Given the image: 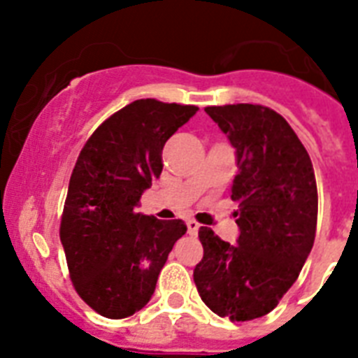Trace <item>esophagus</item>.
<instances>
[{
  "label": "esophagus",
  "instance_id": "34e87169",
  "mask_svg": "<svg viewBox=\"0 0 358 358\" xmlns=\"http://www.w3.org/2000/svg\"><path fill=\"white\" fill-rule=\"evenodd\" d=\"M199 229H201V224L196 223L195 219H189V221H187V232H189L191 236H195L196 232H199Z\"/></svg>",
  "mask_w": 358,
  "mask_h": 358
}]
</instances>
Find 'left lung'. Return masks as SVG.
<instances>
[{
	"instance_id": "left-lung-1",
	"label": "left lung",
	"mask_w": 358,
	"mask_h": 358,
	"mask_svg": "<svg viewBox=\"0 0 358 358\" xmlns=\"http://www.w3.org/2000/svg\"><path fill=\"white\" fill-rule=\"evenodd\" d=\"M236 148L232 201L238 243L201 227L204 256L193 278L217 316H266L297 280L316 238L317 187L310 156L286 120L252 103L204 109Z\"/></svg>"
}]
</instances>
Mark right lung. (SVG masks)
Masks as SVG:
<instances>
[{"mask_svg": "<svg viewBox=\"0 0 358 358\" xmlns=\"http://www.w3.org/2000/svg\"><path fill=\"white\" fill-rule=\"evenodd\" d=\"M196 111L135 100L100 124L80 152L59 234L76 292L100 316L122 320L141 310L187 230L182 219L159 221L135 208L162 174L167 139Z\"/></svg>", "mask_w": 358, "mask_h": 358, "instance_id": "obj_1", "label": "right lung"}]
</instances>
